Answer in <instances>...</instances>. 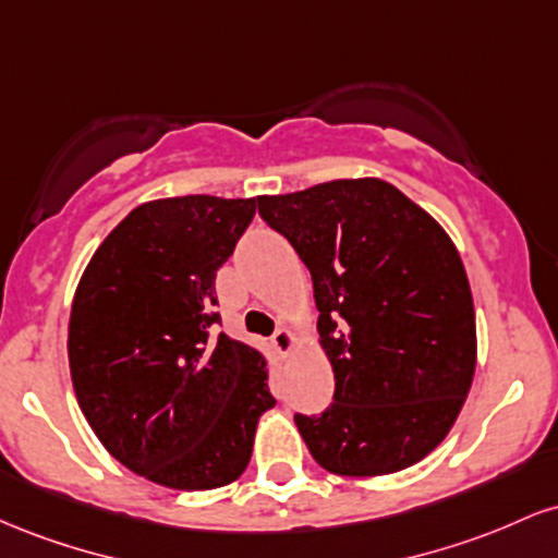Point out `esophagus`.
Returning <instances> with one entry per match:
<instances>
[{
    "mask_svg": "<svg viewBox=\"0 0 558 558\" xmlns=\"http://www.w3.org/2000/svg\"><path fill=\"white\" fill-rule=\"evenodd\" d=\"M272 345H275V349L280 351V354L288 356V354H291V351L296 349V345H299L296 332L288 330V328H280V330L275 332V336H272Z\"/></svg>",
    "mask_w": 558,
    "mask_h": 558,
    "instance_id": "obj_1",
    "label": "esophagus"
}]
</instances>
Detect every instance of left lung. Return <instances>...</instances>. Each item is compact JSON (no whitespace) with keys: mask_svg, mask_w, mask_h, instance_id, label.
Here are the masks:
<instances>
[{"mask_svg":"<svg viewBox=\"0 0 558 558\" xmlns=\"http://www.w3.org/2000/svg\"><path fill=\"white\" fill-rule=\"evenodd\" d=\"M259 215L310 267L319 349L336 393L296 414L332 475L407 470L444 444L477 364L475 304L457 246L433 215L380 178L259 196Z\"/></svg>","mask_w":558,"mask_h":558,"instance_id":"8db88e82","label":"left lung"}]
</instances>
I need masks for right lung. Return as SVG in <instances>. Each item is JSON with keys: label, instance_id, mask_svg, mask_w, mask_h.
Listing matches in <instances>:
<instances>
[{"label": "right lung", "instance_id": "1", "mask_svg": "<svg viewBox=\"0 0 558 558\" xmlns=\"http://www.w3.org/2000/svg\"><path fill=\"white\" fill-rule=\"evenodd\" d=\"M257 204L209 194L138 204L75 288L68 360L83 417L120 464L165 488L239 480L275 407L265 354L209 336L217 270Z\"/></svg>", "mask_w": 558, "mask_h": 558}]
</instances>
